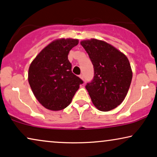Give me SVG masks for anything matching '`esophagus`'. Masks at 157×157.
<instances>
[{"instance_id": "obj_1", "label": "esophagus", "mask_w": 157, "mask_h": 157, "mask_svg": "<svg viewBox=\"0 0 157 157\" xmlns=\"http://www.w3.org/2000/svg\"><path fill=\"white\" fill-rule=\"evenodd\" d=\"M79 77H80V78L81 79V80L84 81V77H83V74H81V75H79Z\"/></svg>"}]
</instances>
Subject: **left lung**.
Here are the masks:
<instances>
[{
  "label": "left lung",
  "mask_w": 157,
  "mask_h": 157,
  "mask_svg": "<svg viewBox=\"0 0 157 157\" xmlns=\"http://www.w3.org/2000/svg\"><path fill=\"white\" fill-rule=\"evenodd\" d=\"M94 65V77L86 89L99 111H109L123 102L132 79V70L125 54L104 40L81 41Z\"/></svg>",
  "instance_id": "left-lung-1"
}]
</instances>
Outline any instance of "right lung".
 <instances>
[{
  "label": "right lung",
  "instance_id": "obj_1",
  "mask_svg": "<svg viewBox=\"0 0 157 157\" xmlns=\"http://www.w3.org/2000/svg\"><path fill=\"white\" fill-rule=\"evenodd\" d=\"M78 39L59 38L46 46L31 62L28 80L40 104L51 111L65 109L83 83L71 71L68 55Z\"/></svg>",
  "mask_w": 157,
  "mask_h": 157
}]
</instances>
